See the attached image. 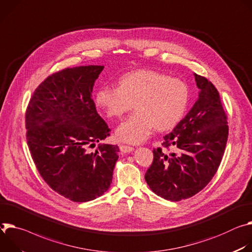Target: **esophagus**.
Returning <instances> with one entry per match:
<instances>
[{
	"label": "esophagus",
	"instance_id": "34e87169",
	"mask_svg": "<svg viewBox=\"0 0 252 252\" xmlns=\"http://www.w3.org/2000/svg\"><path fill=\"white\" fill-rule=\"evenodd\" d=\"M119 149H120V151L122 152V153H129V152H131V151H133V147L132 146H129V145H123V144H121L120 146H119Z\"/></svg>",
	"mask_w": 252,
	"mask_h": 252
}]
</instances>
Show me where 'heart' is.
Masks as SVG:
<instances>
[{"label": "heart", "instance_id": "obj_1", "mask_svg": "<svg viewBox=\"0 0 252 252\" xmlns=\"http://www.w3.org/2000/svg\"><path fill=\"white\" fill-rule=\"evenodd\" d=\"M189 100L186 84L176 78L150 71L137 70L124 75L119 87L103 86L96 102L109 118H121L137 110L116 130L120 141L140 143L152 128L165 131L173 128L183 117Z\"/></svg>", "mask_w": 252, "mask_h": 252}]
</instances>
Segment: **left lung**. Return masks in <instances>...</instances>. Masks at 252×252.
Instances as JSON below:
<instances>
[{
    "label": "left lung",
    "mask_w": 252,
    "mask_h": 252,
    "mask_svg": "<svg viewBox=\"0 0 252 252\" xmlns=\"http://www.w3.org/2000/svg\"><path fill=\"white\" fill-rule=\"evenodd\" d=\"M194 77L200 89L197 101L163 137L162 146L153 149V162L145 173L150 189L170 201L190 198L210 182L227 143V116L217 89L205 77Z\"/></svg>",
    "instance_id": "left-lung-1"
}]
</instances>
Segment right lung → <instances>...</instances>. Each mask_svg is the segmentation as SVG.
Instances as JSON below:
<instances>
[{"label": "right lung", "instance_id": "obj_1", "mask_svg": "<svg viewBox=\"0 0 252 252\" xmlns=\"http://www.w3.org/2000/svg\"><path fill=\"white\" fill-rule=\"evenodd\" d=\"M104 66L67 68L47 77L26 110V137L32 159L45 182L74 202L103 195L113 178L117 145L95 143L111 129L92 99Z\"/></svg>", "mask_w": 252, "mask_h": 252}]
</instances>
